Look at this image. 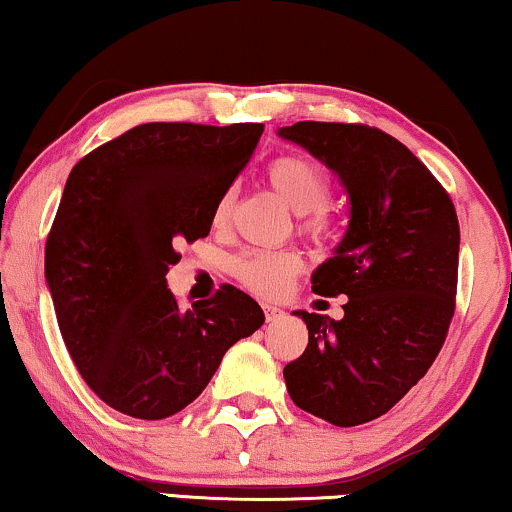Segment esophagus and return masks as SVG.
Listing matches in <instances>:
<instances>
[{
  "mask_svg": "<svg viewBox=\"0 0 512 512\" xmlns=\"http://www.w3.org/2000/svg\"><path fill=\"white\" fill-rule=\"evenodd\" d=\"M262 309H264V316H267V321H276L286 314L281 307H276V304H271V302H264Z\"/></svg>",
  "mask_w": 512,
  "mask_h": 512,
  "instance_id": "obj_1",
  "label": "esophagus"
}]
</instances>
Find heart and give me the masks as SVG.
Wrapping results in <instances>:
<instances>
[{
    "label": "heart",
    "mask_w": 512,
    "mask_h": 512,
    "mask_svg": "<svg viewBox=\"0 0 512 512\" xmlns=\"http://www.w3.org/2000/svg\"><path fill=\"white\" fill-rule=\"evenodd\" d=\"M267 179L288 208L302 217V231L312 238H323L331 231V215L326 203L331 196L328 172L304 155H278L267 167ZM234 208V191H224L217 200L215 222H224ZM302 262L293 252L250 250L236 257L231 271L245 288L260 295H276L300 271Z\"/></svg>",
    "instance_id": "b5f03b06"
}]
</instances>
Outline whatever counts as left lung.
I'll return each instance as SVG.
<instances>
[{"instance_id": "8db88e82", "label": "left lung", "mask_w": 512, "mask_h": 512, "mask_svg": "<svg viewBox=\"0 0 512 512\" xmlns=\"http://www.w3.org/2000/svg\"><path fill=\"white\" fill-rule=\"evenodd\" d=\"M278 134L338 174L349 196L347 234L312 276L314 293L347 295L345 316L295 312L309 342L283 378L302 411L352 428L390 411L444 345L456 309V208L383 129L304 120Z\"/></svg>"}]
</instances>
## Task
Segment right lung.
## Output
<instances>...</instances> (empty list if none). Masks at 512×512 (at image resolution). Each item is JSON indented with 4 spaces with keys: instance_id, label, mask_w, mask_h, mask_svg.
<instances>
[{
    "instance_id": "1",
    "label": "right lung",
    "mask_w": 512,
    "mask_h": 512,
    "mask_svg": "<svg viewBox=\"0 0 512 512\" xmlns=\"http://www.w3.org/2000/svg\"><path fill=\"white\" fill-rule=\"evenodd\" d=\"M262 132L260 122H148L70 172L44 274L70 359L115 411L174 416L205 390L226 349L264 323L260 304L229 283L179 309L165 281L179 245L210 234L219 196Z\"/></svg>"
}]
</instances>
